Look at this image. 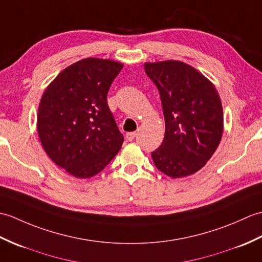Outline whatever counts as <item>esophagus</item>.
Wrapping results in <instances>:
<instances>
[{
    "label": "esophagus",
    "instance_id": "34e87169",
    "mask_svg": "<svg viewBox=\"0 0 262 262\" xmlns=\"http://www.w3.org/2000/svg\"><path fill=\"white\" fill-rule=\"evenodd\" d=\"M136 132H127L126 135H125V138H126V140H129V141H132L133 139L136 138Z\"/></svg>",
    "mask_w": 262,
    "mask_h": 262
}]
</instances>
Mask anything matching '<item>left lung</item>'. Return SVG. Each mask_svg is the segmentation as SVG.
<instances>
[{
    "mask_svg": "<svg viewBox=\"0 0 262 262\" xmlns=\"http://www.w3.org/2000/svg\"><path fill=\"white\" fill-rule=\"evenodd\" d=\"M159 91L165 138L151 152L156 167L171 178L193 175L217 149L223 133V110L215 86L187 63H144Z\"/></svg>",
    "mask_w": 262,
    "mask_h": 262,
    "instance_id": "left-lung-1",
    "label": "left lung"
}]
</instances>
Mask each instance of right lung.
<instances>
[{"mask_svg":"<svg viewBox=\"0 0 262 262\" xmlns=\"http://www.w3.org/2000/svg\"><path fill=\"white\" fill-rule=\"evenodd\" d=\"M123 65L86 58L65 68L43 92L37 129L49 158L77 178H90L119 152L123 136L107 105V92Z\"/></svg>","mask_w":262,"mask_h":262,"instance_id":"obj_1","label":"right lung"}]
</instances>
